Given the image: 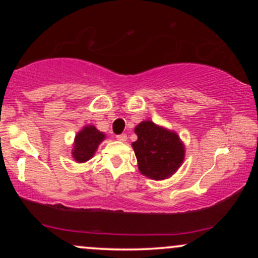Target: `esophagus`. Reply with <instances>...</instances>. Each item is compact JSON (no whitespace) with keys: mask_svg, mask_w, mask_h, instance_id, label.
<instances>
[{"mask_svg":"<svg viewBox=\"0 0 258 258\" xmlns=\"http://www.w3.org/2000/svg\"><path fill=\"white\" fill-rule=\"evenodd\" d=\"M116 139L119 142H126L127 141V136L125 135V133H122V135H119L116 136Z\"/></svg>","mask_w":258,"mask_h":258,"instance_id":"obj_1","label":"esophagus"}]
</instances>
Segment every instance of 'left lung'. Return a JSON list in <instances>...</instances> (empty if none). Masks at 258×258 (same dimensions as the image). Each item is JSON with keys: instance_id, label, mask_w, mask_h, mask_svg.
I'll return each instance as SVG.
<instances>
[{"instance_id": "obj_1", "label": "left lung", "mask_w": 258, "mask_h": 258, "mask_svg": "<svg viewBox=\"0 0 258 258\" xmlns=\"http://www.w3.org/2000/svg\"><path fill=\"white\" fill-rule=\"evenodd\" d=\"M135 133L138 138L132 148L143 176L162 180L176 173L185 156L184 143L177 132L144 120L135 127Z\"/></svg>"}]
</instances>
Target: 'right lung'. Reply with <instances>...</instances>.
Returning a JSON list of instances; mask_svg holds the SVG:
<instances>
[{
	"mask_svg": "<svg viewBox=\"0 0 258 258\" xmlns=\"http://www.w3.org/2000/svg\"><path fill=\"white\" fill-rule=\"evenodd\" d=\"M105 139V135L98 131L96 126L86 125L81 131L75 136L73 144L72 156L76 162L88 161L93 158L94 153L98 149L99 144Z\"/></svg>",
	"mask_w": 258,
	"mask_h": 258,
	"instance_id": "1",
	"label": "right lung"
}]
</instances>
